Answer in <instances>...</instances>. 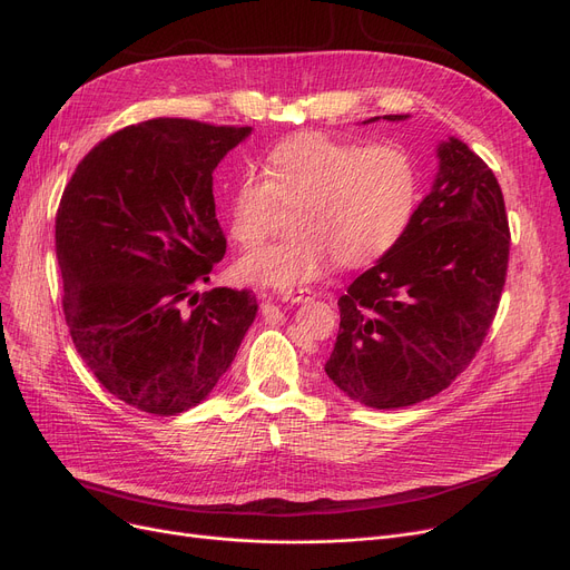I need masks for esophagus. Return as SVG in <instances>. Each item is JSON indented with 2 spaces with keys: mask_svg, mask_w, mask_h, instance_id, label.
I'll return each mask as SVG.
<instances>
[{
  "mask_svg": "<svg viewBox=\"0 0 570 570\" xmlns=\"http://www.w3.org/2000/svg\"><path fill=\"white\" fill-rule=\"evenodd\" d=\"M314 293L309 288H288V291H282L279 293V301L284 303H307L312 301Z\"/></svg>",
  "mask_w": 570,
  "mask_h": 570,
  "instance_id": "1",
  "label": "esophagus"
}]
</instances>
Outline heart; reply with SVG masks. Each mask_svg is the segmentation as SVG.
Returning <instances> with one entry per match:
<instances>
[{"instance_id":"heart-1","label":"heart","mask_w":570,"mask_h":570,"mask_svg":"<svg viewBox=\"0 0 570 570\" xmlns=\"http://www.w3.org/2000/svg\"><path fill=\"white\" fill-rule=\"evenodd\" d=\"M261 173L235 183L228 230L254 249L273 228L275 205H295L293 235L237 263L239 277L269 288L314 282L335 258L342 267L379 263L402 243L421 200L417 164L400 145L361 147L301 131L267 149Z\"/></svg>"}]
</instances>
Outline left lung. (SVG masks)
Wrapping results in <instances>:
<instances>
[{
    "mask_svg": "<svg viewBox=\"0 0 570 570\" xmlns=\"http://www.w3.org/2000/svg\"><path fill=\"white\" fill-rule=\"evenodd\" d=\"M436 157L432 191L402 243L337 303L340 335L325 374L372 409L445 391L483 346L505 284L511 230L494 173L458 138L441 142Z\"/></svg>",
    "mask_w": 570,
    "mask_h": 570,
    "instance_id": "8db88e82",
    "label": "left lung"
}]
</instances>
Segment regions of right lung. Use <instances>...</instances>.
Here are the masks:
<instances>
[{"mask_svg": "<svg viewBox=\"0 0 570 570\" xmlns=\"http://www.w3.org/2000/svg\"><path fill=\"white\" fill-rule=\"evenodd\" d=\"M252 127L157 117L95 145L55 217L76 351L110 395L155 415L200 404L256 318L254 291L209 288L226 254L213 170Z\"/></svg>", "mask_w": 570, "mask_h": 570, "instance_id": "1", "label": "right lung"}]
</instances>
